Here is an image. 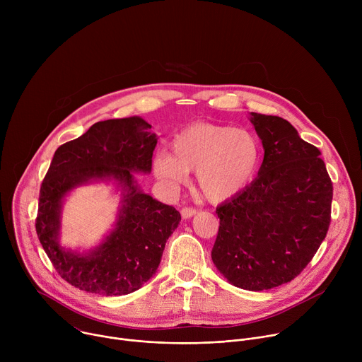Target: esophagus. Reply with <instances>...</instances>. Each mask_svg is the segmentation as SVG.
<instances>
[{"instance_id":"34e87169","label":"esophagus","mask_w":362,"mask_h":362,"mask_svg":"<svg viewBox=\"0 0 362 362\" xmlns=\"http://www.w3.org/2000/svg\"><path fill=\"white\" fill-rule=\"evenodd\" d=\"M180 215H182L183 219H189V218H192V216L196 215V209H193V208H183V209L180 211Z\"/></svg>"}]
</instances>
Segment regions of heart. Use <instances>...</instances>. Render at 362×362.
<instances>
[{
  "label": "heart",
  "instance_id": "1",
  "mask_svg": "<svg viewBox=\"0 0 362 362\" xmlns=\"http://www.w3.org/2000/svg\"><path fill=\"white\" fill-rule=\"evenodd\" d=\"M261 162V144L246 129L199 122L182 129L172 140V153L160 150L153 173L176 187L196 170V186L206 200L226 202L253 179Z\"/></svg>",
  "mask_w": 362,
  "mask_h": 362
}]
</instances>
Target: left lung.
Listing matches in <instances>:
<instances>
[{"mask_svg": "<svg viewBox=\"0 0 362 362\" xmlns=\"http://www.w3.org/2000/svg\"><path fill=\"white\" fill-rule=\"evenodd\" d=\"M262 140L257 177L216 208L218 271L246 291L291 282L311 262L331 222L332 182L321 151L285 119L250 113Z\"/></svg>", "mask_w": 362, "mask_h": 362, "instance_id": "left-lung-1", "label": "left lung"}]
</instances>
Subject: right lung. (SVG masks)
Segmentation results:
<instances>
[{
	"mask_svg": "<svg viewBox=\"0 0 362 362\" xmlns=\"http://www.w3.org/2000/svg\"><path fill=\"white\" fill-rule=\"evenodd\" d=\"M139 116L94 123L60 146L40 189L35 230L63 279L97 295L119 296L141 288L156 274L165 245L180 214L144 193L134 173L151 172L158 134ZM105 181L121 197L114 229L94 248L80 252L61 245V212L76 187Z\"/></svg>",
	"mask_w": 362,
	"mask_h": 362,
	"instance_id": "add662e5",
	"label": "right lung"
}]
</instances>
